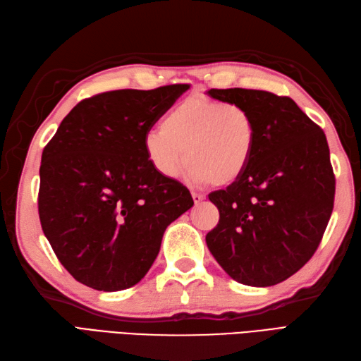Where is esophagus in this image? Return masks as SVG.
I'll use <instances>...</instances> for the list:
<instances>
[{
  "label": "esophagus",
  "mask_w": 361,
  "mask_h": 361,
  "mask_svg": "<svg viewBox=\"0 0 361 361\" xmlns=\"http://www.w3.org/2000/svg\"><path fill=\"white\" fill-rule=\"evenodd\" d=\"M191 196H192V200H195V204H196V205H197V204H200V202L205 199V196H204V195H199V192H192Z\"/></svg>",
  "instance_id": "1"
}]
</instances>
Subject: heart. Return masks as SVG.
Listing matches in <instances>:
<instances>
[{
	"instance_id": "heart-1",
	"label": "heart",
	"mask_w": 361,
	"mask_h": 361,
	"mask_svg": "<svg viewBox=\"0 0 361 361\" xmlns=\"http://www.w3.org/2000/svg\"><path fill=\"white\" fill-rule=\"evenodd\" d=\"M257 140L256 119L245 105L190 96L165 114L161 130L147 133L144 152L162 178H178L187 161L191 183L228 187L247 173Z\"/></svg>"
}]
</instances>
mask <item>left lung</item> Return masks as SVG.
Here are the masks:
<instances>
[{
  "label": "left lung",
  "instance_id": "left-lung-1",
  "mask_svg": "<svg viewBox=\"0 0 361 361\" xmlns=\"http://www.w3.org/2000/svg\"><path fill=\"white\" fill-rule=\"evenodd\" d=\"M211 98L247 107L257 124V153L247 173L211 192L219 224L205 240L235 282L272 286L319 248L334 208L336 178L323 130L288 96L211 89Z\"/></svg>",
  "mask_w": 361,
  "mask_h": 361
}]
</instances>
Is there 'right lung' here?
<instances>
[{
	"label": "right lung",
	"instance_id": "right-lung-1",
	"mask_svg": "<svg viewBox=\"0 0 361 361\" xmlns=\"http://www.w3.org/2000/svg\"><path fill=\"white\" fill-rule=\"evenodd\" d=\"M188 84L114 90L79 102L44 147L38 211L58 260L78 282L121 291L140 282L173 221L192 207L162 178L144 137Z\"/></svg>",
	"mask_w": 361,
	"mask_h": 361
}]
</instances>
